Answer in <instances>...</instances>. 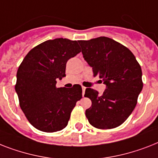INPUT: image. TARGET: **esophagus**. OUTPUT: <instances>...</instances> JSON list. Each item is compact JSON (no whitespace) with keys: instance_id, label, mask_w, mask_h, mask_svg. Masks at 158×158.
<instances>
[{"instance_id":"obj_1","label":"esophagus","mask_w":158,"mask_h":158,"mask_svg":"<svg viewBox=\"0 0 158 158\" xmlns=\"http://www.w3.org/2000/svg\"><path fill=\"white\" fill-rule=\"evenodd\" d=\"M82 90H83V97H84V93H85V90H86L85 87H83V88H82Z\"/></svg>"}]
</instances>
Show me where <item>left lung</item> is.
Listing matches in <instances>:
<instances>
[{
  "mask_svg": "<svg viewBox=\"0 0 158 158\" xmlns=\"http://www.w3.org/2000/svg\"><path fill=\"white\" fill-rule=\"evenodd\" d=\"M84 60L100 77L106 89L100 96L86 88L92 101L85 111L89 123L98 129H112L123 124L134 110L143 88L142 70L131 50L108 37L79 40Z\"/></svg>",
  "mask_w": 158,
  "mask_h": 158,
  "instance_id": "1",
  "label": "left lung"
}]
</instances>
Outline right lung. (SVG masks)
<instances>
[{
	"mask_svg": "<svg viewBox=\"0 0 158 158\" xmlns=\"http://www.w3.org/2000/svg\"><path fill=\"white\" fill-rule=\"evenodd\" d=\"M81 52L76 40H48L29 51L17 71L19 106L31 125L44 132L66 127L70 114L82 98V88H57L66 76L67 61Z\"/></svg>",
	"mask_w": 158,
	"mask_h": 158,
	"instance_id": "right-lung-1",
	"label": "right lung"
}]
</instances>
